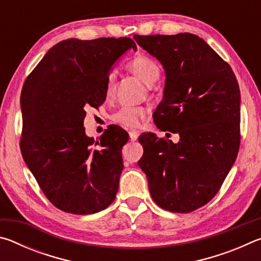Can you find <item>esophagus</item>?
<instances>
[{"mask_svg":"<svg viewBox=\"0 0 261 261\" xmlns=\"http://www.w3.org/2000/svg\"><path fill=\"white\" fill-rule=\"evenodd\" d=\"M129 136H130L131 141H136L137 139H138L139 134H138V132H137V131H130V132H129Z\"/></svg>","mask_w":261,"mask_h":261,"instance_id":"esophagus-1","label":"esophagus"}]
</instances>
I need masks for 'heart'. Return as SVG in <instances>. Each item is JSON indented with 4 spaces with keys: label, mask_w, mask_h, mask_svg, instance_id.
I'll return each instance as SVG.
<instances>
[{
    "label": "heart",
    "mask_w": 261,
    "mask_h": 261,
    "mask_svg": "<svg viewBox=\"0 0 261 261\" xmlns=\"http://www.w3.org/2000/svg\"><path fill=\"white\" fill-rule=\"evenodd\" d=\"M130 71L138 77L146 85H152L160 76V69L156 62L151 57L138 55L134 57L129 63ZM115 73H109L106 81V98L110 99L114 94ZM147 114V108L143 106H124L113 115L112 120L125 129H136L140 125L141 121Z\"/></svg>",
    "instance_id": "1"
}]
</instances>
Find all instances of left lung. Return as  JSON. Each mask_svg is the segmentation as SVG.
<instances>
[{
  "label": "left lung",
  "mask_w": 261,
  "mask_h": 261,
  "mask_svg": "<svg viewBox=\"0 0 261 261\" xmlns=\"http://www.w3.org/2000/svg\"><path fill=\"white\" fill-rule=\"evenodd\" d=\"M166 70L163 99L153 115L174 144L143 134L138 165L161 208L190 213L213 199L235 162L241 144V92L232 69L191 33L134 37Z\"/></svg>",
  "instance_id": "obj_1"
}]
</instances>
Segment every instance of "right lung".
Instances as JSON below:
<instances>
[{"label": "right lung", "instance_id": "obj_1", "mask_svg": "<svg viewBox=\"0 0 261 261\" xmlns=\"http://www.w3.org/2000/svg\"><path fill=\"white\" fill-rule=\"evenodd\" d=\"M129 48L137 49L130 38L63 40L23 85L21 155L47 199L67 213H98L116 197L129 135L113 125L95 141L84 118L105 102L112 65Z\"/></svg>", "mask_w": 261, "mask_h": 261}]
</instances>
